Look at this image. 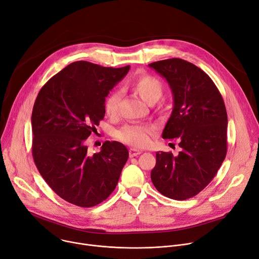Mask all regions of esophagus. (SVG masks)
Returning <instances> with one entry per match:
<instances>
[{
	"label": "esophagus",
	"instance_id": "1",
	"mask_svg": "<svg viewBox=\"0 0 259 259\" xmlns=\"http://www.w3.org/2000/svg\"><path fill=\"white\" fill-rule=\"evenodd\" d=\"M142 153L141 150H136V149H130L129 150V155L130 157H134V156H137V155H140Z\"/></svg>",
	"mask_w": 259,
	"mask_h": 259
}]
</instances>
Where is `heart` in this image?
<instances>
[{
    "instance_id": "heart-1",
    "label": "heart",
    "mask_w": 259,
    "mask_h": 259,
    "mask_svg": "<svg viewBox=\"0 0 259 259\" xmlns=\"http://www.w3.org/2000/svg\"><path fill=\"white\" fill-rule=\"evenodd\" d=\"M129 88L139 95L148 104H154L162 96V83L152 75L142 74L134 77L129 83ZM119 94L110 93L104 102V109L108 116H115L118 111ZM153 135V128L146 125L129 124L116 131L118 141L133 148H145L150 145Z\"/></svg>"
}]
</instances>
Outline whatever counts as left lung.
Instances as JSON below:
<instances>
[{"label":"left lung","instance_id":"1","mask_svg":"<svg viewBox=\"0 0 259 259\" xmlns=\"http://www.w3.org/2000/svg\"><path fill=\"white\" fill-rule=\"evenodd\" d=\"M165 78L174 107L163 139H177L181 151L156 152L151 180L157 191L174 200L198 195L217 175L227 154V111L210 77L180 58L149 64Z\"/></svg>","mask_w":259,"mask_h":259}]
</instances>
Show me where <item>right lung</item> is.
<instances>
[{
	"label": "right lung",
	"mask_w": 259,
	"mask_h": 259,
	"mask_svg": "<svg viewBox=\"0 0 259 259\" xmlns=\"http://www.w3.org/2000/svg\"><path fill=\"white\" fill-rule=\"evenodd\" d=\"M76 61L52 77L33 106L32 155L49 186L63 200L93 207L106 200L128 160L127 148L106 141L90 155L86 141L104 118L105 98L129 72Z\"/></svg>",
	"instance_id": "1"
}]
</instances>
